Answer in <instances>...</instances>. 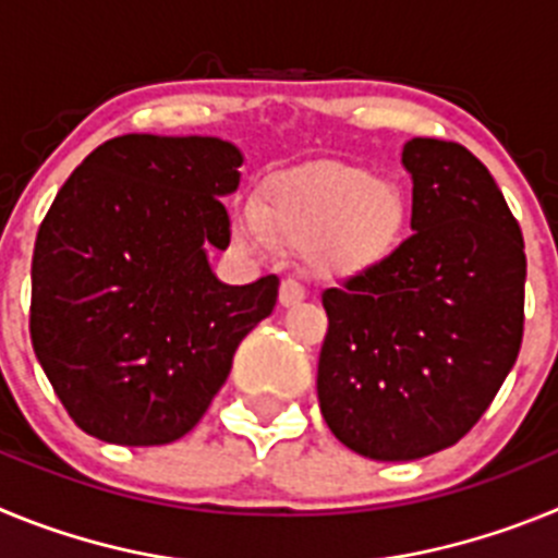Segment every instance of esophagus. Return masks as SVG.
<instances>
[{"instance_id":"34e87169","label":"esophagus","mask_w":558,"mask_h":558,"mask_svg":"<svg viewBox=\"0 0 558 558\" xmlns=\"http://www.w3.org/2000/svg\"><path fill=\"white\" fill-rule=\"evenodd\" d=\"M304 299H307L304 284H299L295 279H284L282 288H279V304H282V307H295V304H302Z\"/></svg>"}]
</instances>
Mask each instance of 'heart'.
I'll return each instance as SVG.
<instances>
[{"label": "heart", "mask_w": 558, "mask_h": 558, "mask_svg": "<svg viewBox=\"0 0 558 558\" xmlns=\"http://www.w3.org/2000/svg\"><path fill=\"white\" fill-rule=\"evenodd\" d=\"M408 229L402 186L363 167L315 161L276 175L256 204L234 218V236L251 248L270 240L307 248L322 274H363L399 248Z\"/></svg>", "instance_id": "1"}]
</instances>
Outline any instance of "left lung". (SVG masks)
Listing matches in <instances>:
<instances>
[{
    "mask_svg": "<svg viewBox=\"0 0 558 558\" xmlns=\"http://www.w3.org/2000/svg\"><path fill=\"white\" fill-rule=\"evenodd\" d=\"M413 234L324 290L318 402L340 445L413 461L472 430L522 343L525 243L492 172L466 147H402Z\"/></svg>",
    "mask_w": 558,
    "mask_h": 558,
    "instance_id": "obj_1",
    "label": "left lung"
}]
</instances>
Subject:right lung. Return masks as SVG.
Here are the masks:
<instances>
[{
  "instance_id": "add662e5",
  "label": "right lung",
  "mask_w": 558,
  "mask_h": 558,
  "mask_svg": "<svg viewBox=\"0 0 558 558\" xmlns=\"http://www.w3.org/2000/svg\"><path fill=\"white\" fill-rule=\"evenodd\" d=\"M243 153L218 136L128 133L92 150L33 251L29 338L75 425L125 447L198 425L240 340L274 313L279 279L223 284L226 195Z\"/></svg>"
}]
</instances>
